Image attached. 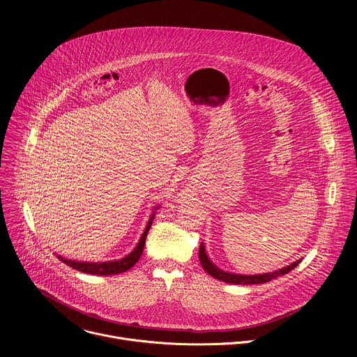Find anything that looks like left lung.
Instances as JSON below:
<instances>
[{
    "label": "left lung",
    "mask_w": 357,
    "mask_h": 357,
    "mask_svg": "<svg viewBox=\"0 0 357 357\" xmlns=\"http://www.w3.org/2000/svg\"><path fill=\"white\" fill-rule=\"evenodd\" d=\"M199 260H200V264L203 267V270H205L209 275L215 277L216 280L219 281H223V282H229V284H237V285H251V284H264V282H268L280 275H284V274H288L291 270H294L299 263L301 260H296L295 263L278 270V271H273V273H264V274H257V275H241V274H231V273H227V271H223L220 268H218L208 257L206 254V250H205V245H203V243L200 244L199 247Z\"/></svg>",
    "instance_id": "8db88e82"
}]
</instances>
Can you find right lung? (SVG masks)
<instances>
[{
    "label": "right lung",
    "mask_w": 357,
    "mask_h": 357,
    "mask_svg": "<svg viewBox=\"0 0 357 357\" xmlns=\"http://www.w3.org/2000/svg\"><path fill=\"white\" fill-rule=\"evenodd\" d=\"M154 213L151 215L148 223H146V227L137 244V247L128 254V256L120 259V260H114V261H106V263H84V261H75V260H68L62 256H58V259L65 263L66 266L77 270V271H82V273H86V274H94V275H114V274H120V273H124L127 270H130L141 257L142 254V250H144V245H145V238H146V234H148V230L152 225V220H154Z\"/></svg>",
    "instance_id": "right-lung-1"
}]
</instances>
